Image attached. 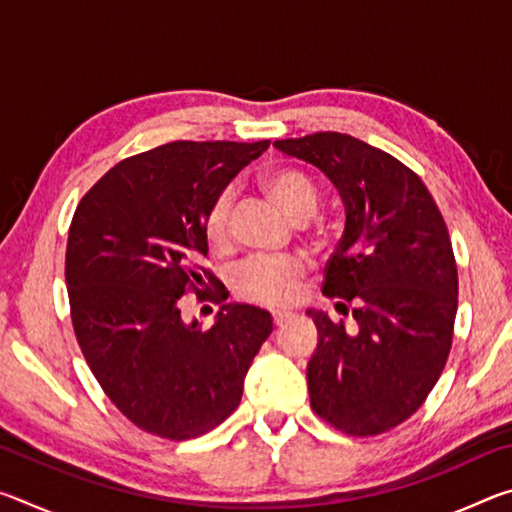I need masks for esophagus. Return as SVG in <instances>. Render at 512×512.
Here are the masks:
<instances>
[{
	"label": "esophagus",
	"instance_id": "obj_1",
	"mask_svg": "<svg viewBox=\"0 0 512 512\" xmlns=\"http://www.w3.org/2000/svg\"><path fill=\"white\" fill-rule=\"evenodd\" d=\"M271 318H273V325L280 327L282 323H287V320L291 318V311H273Z\"/></svg>",
	"mask_w": 512,
	"mask_h": 512
}]
</instances>
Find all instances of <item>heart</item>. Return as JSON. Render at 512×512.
<instances>
[{"instance_id":"1","label":"heart","mask_w":512,"mask_h":512,"mask_svg":"<svg viewBox=\"0 0 512 512\" xmlns=\"http://www.w3.org/2000/svg\"><path fill=\"white\" fill-rule=\"evenodd\" d=\"M268 196L291 221H305L318 205V187L305 171L282 167L264 180ZM232 194L216 196L203 221V237L212 253H223L230 246ZM307 264L300 257H250L237 266L232 289L239 298L257 305H287L298 298Z\"/></svg>"}]
</instances>
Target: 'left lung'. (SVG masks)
Listing matches in <instances>:
<instances>
[{
  "label": "left lung",
  "instance_id": "left-lung-1",
  "mask_svg": "<svg viewBox=\"0 0 512 512\" xmlns=\"http://www.w3.org/2000/svg\"><path fill=\"white\" fill-rule=\"evenodd\" d=\"M275 146L323 171L345 203L323 296L345 316L352 305L357 327L307 311L318 329L311 409L348 436H379L420 409L452 350L458 271L445 219L418 173L357 137L325 131Z\"/></svg>",
  "mask_w": 512,
  "mask_h": 512
}]
</instances>
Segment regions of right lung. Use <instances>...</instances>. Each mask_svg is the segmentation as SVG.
Segmentation results:
<instances>
[{"label": "right lung", "mask_w": 512, "mask_h": 512, "mask_svg": "<svg viewBox=\"0 0 512 512\" xmlns=\"http://www.w3.org/2000/svg\"><path fill=\"white\" fill-rule=\"evenodd\" d=\"M262 142H171L117 162L76 205L65 253L69 314L92 375L153 436L189 440L228 418L273 332L271 314L223 305L185 325L180 298L221 302L203 221L216 196L268 149ZM207 279L215 291L200 293Z\"/></svg>", "instance_id": "right-lung-1"}]
</instances>
